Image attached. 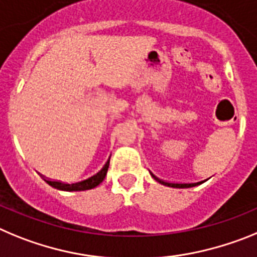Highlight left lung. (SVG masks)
Listing matches in <instances>:
<instances>
[{
    "mask_svg": "<svg viewBox=\"0 0 257 257\" xmlns=\"http://www.w3.org/2000/svg\"><path fill=\"white\" fill-rule=\"evenodd\" d=\"M151 175H152V178L156 180V182L164 184V186L173 187V188H189V187H195V186H197V184H200V183H169V182H164V180H161V179H159L157 177H155L152 173H151Z\"/></svg>",
    "mask_w": 257,
    "mask_h": 257,
    "instance_id": "8db88e82",
    "label": "left lung"
}]
</instances>
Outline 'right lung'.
I'll use <instances>...</instances> for the list:
<instances>
[{
	"mask_svg": "<svg viewBox=\"0 0 257 257\" xmlns=\"http://www.w3.org/2000/svg\"><path fill=\"white\" fill-rule=\"evenodd\" d=\"M108 165H110V159H108L107 163L103 165V168L101 169L100 172H97L96 174L87 178V179L75 182V183H62V182H57V180H51V179H46V182H47L51 187L60 189V191L71 192V191H85V189H92L94 188V187L98 186L100 183H102V180L105 179L106 174H107Z\"/></svg>",
	"mask_w": 257,
	"mask_h": 257,
	"instance_id": "right-lung-1",
	"label": "right lung"
}]
</instances>
